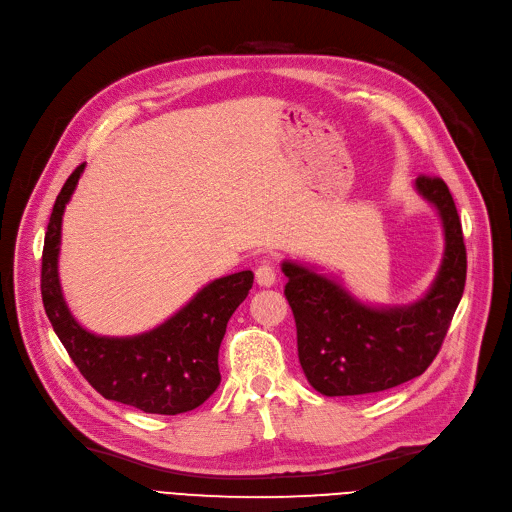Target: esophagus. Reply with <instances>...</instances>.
I'll list each match as a JSON object with an SVG mask.
<instances>
[{"instance_id":"1","label":"esophagus","mask_w":512,"mask_h":512,"mask_svg":"<svg viewBox=\"0 0 512 512\" xmlns=\"http://www.w3.org/2000/svg\"><path fill=\"white\" fill-rule=\"evenodd\" d=\"M275 281H277L275 264H273V260L264 258V260L260 262V266L256 268V283H258L260 287H270V285H275Z\"/></svg>"}]
</instances>
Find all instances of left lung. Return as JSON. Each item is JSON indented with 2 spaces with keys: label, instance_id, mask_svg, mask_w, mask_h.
Segmentation results:
<instances>
[{
  "label": "left lung",
  "instance_id": "left-lung-1",
  "mask_svg": "<svg viewBox=\"0 0 512 512\" xmlns=\"http://www.w3.org/2000/svg\"><path fill=\"white\" fill-rule=\"evenodd\" d=\"M415 190L438 210L444 256L428 293L409 306H366L337 281L285 260V297L308 382L326 397L370 395L422 376L438 355L463 297L467 252L453 194L440 177L419 175Z\"/></svg>",
  "mask_w": 512,
  "mask_h": 512
}]
</instances>
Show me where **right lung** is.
I'll list each match as a JSON object with an SVG mask.
<instances>
[{"instance_id": "right-lung-1", "label": "right lung", "mask_w": 512, "mask_h": 512, "mask_svg": "<svg viewBox=\"0 0 512 512\" xmlns=\"http://www.w3.org/2000/svg\"><path fill=\"white\" fill-rule=\"evenodd\" d=\"M84 165L57 194L45 233L41 295L47 318L80 374L109 401L144 413L177 415L200 407L215 393L219 347L231 314L248 297L252 270L215 279L161 326L136 337H99L70 314L57 275L62 217Z\"/></svg>"}]
</instances>
